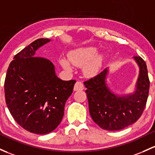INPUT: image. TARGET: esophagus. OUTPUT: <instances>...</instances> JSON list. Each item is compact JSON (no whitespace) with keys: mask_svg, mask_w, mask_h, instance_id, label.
I'll list each match as a JSON object with an SVG mask.
<instances>
[{"mask_svg":"<svg viewBox=\"0 0 155 155\" xmlns=\"http://www.w3.org/2000/svg\"><path fill=\"white\" fill-rule=\"evenodd\" d=\"M83 89H84V84H82V82H76L74 85V88H73V90L75 91H82Z\"/></svg>","mask_w":155,"mask_h":155,"instance_id":"34e87169","label":"esophagus"}]
</instances>
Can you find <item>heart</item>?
<instances>
[{
    "label": "heart",
    "instance_id": "heart-1",
    "mask_svg": "<svg viewBox=\"0 0 155 155\" xmlns=\"http://www.w3.org/2000/svg\"><path fill=\"white\" fill-rule=\"evenodd\" d=\"M97 49L95 47L89 46L77 48L68 53V60L60 58V64L64 69L71 70V64L76 67H82L83 73L87 77H92L99 73L104 56L102 53H97Z\"/></svg>",
    "mask_w": 155,
    "mask_h": 155
}]
</instances>
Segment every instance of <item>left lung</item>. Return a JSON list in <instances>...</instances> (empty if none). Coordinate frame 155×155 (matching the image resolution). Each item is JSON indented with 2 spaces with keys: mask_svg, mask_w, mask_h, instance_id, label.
Wrapping results in <instances>:
<instances>
[{
  "mask_svg": "<svg viewBox=\"0 0 155 155\" xmlns=\"http://www.w3.org/2000/svg\"><path fill=\"white\" fill-rule=\"evenodd\" d=\"M133 58L139 67V75L131 94L119 95L110 90L107 83L108 68L84 82L91 117L102 129L118 131L126 128L137 122L146 107L149 91L147 67L140 56Z\"/></svg>",
  "mask_w": 155,
  "mask_h": 155,
  "instance_id": "left-lung-1",
  "label": "left lung"
}]
</instances>
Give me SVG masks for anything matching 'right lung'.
<instances>
[{
    "label": "right lung",
    "instance_id": "1",
    "mask_svg": "<svg viewBox=\"0 0 155 155\" xmlns=\"http://www.w3.org/2000/svg\"><path fill=\"white\" fill-rule=\"evenodd\" d=\"M50 41L37 39L16 54L4 83L6 103L14 120L37 134L52 132L60 124L76 83L61 80L50 60L35 56L37 50Z\"/></svg>",
    "mask_w": 155,
    "mask_h": 155
}]
</instances>
